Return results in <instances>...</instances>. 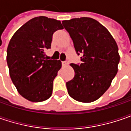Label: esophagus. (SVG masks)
<instances>
[{"instance_id":"1","label":"esophagus","mask_w":131,"mask_h":131,"mask_svg":"<svg viewBox=\"0 0 131 131\" xmlns=\"http://www.w3.org/2000/svg\"><path fill=\"white\" fill-rule=\"evenodd\" d=\"M68 64V60H65V61H62V65H63V66H67Z\"/></svg>"}]
</instances>
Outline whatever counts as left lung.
Segmentation results:
<instances>
[{"mask_svg": "<svg viewBox=\"0 0 131 131\" xmlns=\"http://www.w3.org/2000/svg\"><path fill=\"white\" fill-rule=\"evenodd\" d=\"M62 23L82 62L71 64L75 74L66 82L68 93L79 102H93L108 90L117 73V44L108 30L93 18H74Z\"/></svg>", "mask_w": 131, "mask_h": 131, "instance_id": "obj_1", "label": "left lung"}]
</instances>
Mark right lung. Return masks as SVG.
I'll use <instances>...</instances> for the list:
<instances>
[{
  "mask_svg": "<svg viewBox=\"0 0 131 131\" xmlns=\"http://www.w3.org/2000/svg\"><path fill=\"white\" fill-rule=\"evenodd\" d=\"M63 29L60 21L47 17L33 18L19 28L7 48L8 67L13 84L23 98L32 102L47 100L53 81L62 66L60 60H49L53 33Z\"/></svg>",
  "mask_w": 131,
  "mask_h": 131,
  "instance_id": "obj_1",
  "label": "right lung"
}]
</instances>
